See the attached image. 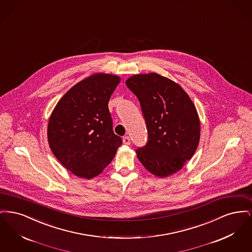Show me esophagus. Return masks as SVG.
Masks as SVG:
<instances>
[{"mask_svg":"<svg viewBox=\"0 0 252 252\" xmlns=\"http://www.w3.org/2000/svg\"><path fill=\"white\" fill-rule=\"evenodd\" d=\"M123 142H124V144H126V145H129V144H130V139H129V137H127V136L124 137Z\"/></svg>","mask_w":252,"mask_h":252,"instance_id":"obj_1","label":"esophagus"}]
</instances>
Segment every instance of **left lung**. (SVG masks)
Masks as SVG:
<instances>
[{
    "label": "left lung",
    "mask_w": 252,
    "mask_h": 252,
    "mask_svg": "<svg viewBox=\"0 0 252 252\" xmlns=\"http://www.w3.org/2000/svg\"><path fill=\"white\" fill-rule=\"evenodd\" d=\"M126 84L140 101L148 141L136 150L146 170L158 178L177 173L194 154L200 122L180 85L156 72L135 74Z\"/></svg>",
    "instance_id": "1"
}]
</instances>
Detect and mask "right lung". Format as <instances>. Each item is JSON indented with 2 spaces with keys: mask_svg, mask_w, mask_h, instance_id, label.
Listing matches in <instances>:
<instances>
[{
  "mask_svg": "<svg viewBox=\"0 0 252 252\" xmlns=\"http://www.w3.org/2000/svg\"><path fill=\"white\" fill-rule=\"evenodd\" d=\"M120 80L115 74L101 72L85 78L62 96L50 116V148L76 177L91 180L101 174L122 144L108 110Z\"/></svg>",
  "mask_w": 252,
  "mask_h": 252,
  "instance_id": "right-lung-1",
  "label": "right lung"
}]
</instances>
